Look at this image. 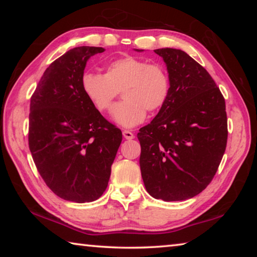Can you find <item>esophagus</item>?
<instances>
[{
    "instance_id": "esophagus-1",
    "label": "esophagus",
    "mask_w": 257,
    "mask_h": 257,
    "mask_svg": "<svg viewBox=\"0 0 257 257\" xmlns=\"http://www.w3.org/2000/svg\"><path fill=\"white\" fill-rule=\"evenodd\" d=\"M122 135H123V137L125 139H129V141H130V139H134V137H135L134 134L132 132H129V130H123Z\"/></svg>"
}]
</instances>
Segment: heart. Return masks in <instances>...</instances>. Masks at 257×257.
Returning <instances> with one entry per match:
<instances>
[{"instance_id":"heart-1","label":"heart","mask_w":257,"mask_h":257,"mask_svg":"<svg viewBox=\"0 0 257 257\" xmlns=\"http://www.w3.org/2000/svg\"><path fill=\"white\" fill-rule=\"evenodd\" d=\"M81 89L98 111H106L122 89L123 101L112 108L114 122L132 128L145 120L147 111L159 112L170 95V78L165 68L149 63L137 56L112 60L104 75L86 72L81 77Z\"/></svg>"}]
</instances>
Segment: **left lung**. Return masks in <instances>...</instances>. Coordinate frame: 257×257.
Wrapping results in <instances>:
<instances>
[{
  "label": "left lung",
  "mask_w": 257,
  "mask_h": 257,
  "mask_svg": "<svg viewBox=\"0 0 257 257\" xmlns=\"http://www.w3.org/2000/svg\"><path fill=\"white\" fill-rule=\"evenodd\" d=\"M154 52L167 66L170 95L137 134L142 178L152 197L185 201L206 188L222 160L225 102L210 73L186 52L170 47Z\"/></svg>",
  "instance_id": "8db88e82"
}]
</instances>
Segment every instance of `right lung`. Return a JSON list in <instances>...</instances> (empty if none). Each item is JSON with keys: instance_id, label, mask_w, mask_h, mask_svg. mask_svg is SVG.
I'll use <instances>...</instances> for the list:
<instances>
[{"instance_id": "right-lung-1", "label": "right lung", "mask_w": 257, "mask_h": 257, "mask_svg": "<svg viewBox=\"0 0 257 257\" xmlns=\"http://www.w3.org/2000/svg\"><path fill=\"white\" fill-rule=\"evenodd\" d=\"M105 51L79 46L43 73L30 99L29 150L49 188L75 203L96 201L106 189L121 130L104 119L82 93L87 61Z\"/></svg>"}]
</instances>
